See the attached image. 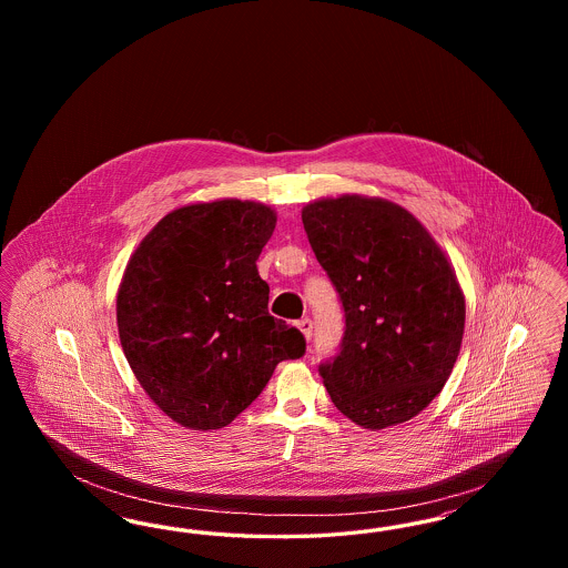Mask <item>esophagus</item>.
I'll return each instance as SVG.
<instances>
[{"mask_svg":"<svg viewBox=\"0 0 568 568\" xmlns=\"http://www.w3.org/2000/svg\"><path fill=\"white\" fill-rule=\"evenodd\" d=\"M296 325L297 329L304 334V338L311 341V336H313V322L311 320H300Z\"/></svg>","mask_w":568,"mask_h":568,"instance_id":"obj_1","label":"esophagus"}]
</instances>
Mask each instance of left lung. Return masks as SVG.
Returning <instances> with one entry per match:
<instances>
[{"mask_svg": "<svg viewBox=\"0 0 568 568\" xmlns=\"http://www.w3.org/2000/svg\"><path fill=\"white\" fill-rule=\"evenodd\" d=\"M302 223L345 308L341 352L320 366L334 406L383 430L433 403L458 359L466 304L433 234L368 195L308 202Z\"/></svg>", "mask_w": 568, "mask_h": 568, "instance_id": "left-lung-1", "label": "left lung"}]
</instances>
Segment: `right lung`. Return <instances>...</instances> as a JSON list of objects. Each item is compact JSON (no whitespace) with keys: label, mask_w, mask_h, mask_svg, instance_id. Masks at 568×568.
I'll return each mask as SVG.
<instances>
[{"label":"right lung","mask_w":568,"mask_h":568,"mask_svg":"<svg viewBox=\"0 0 568 568\" xmlns=\"http://www.w3.org/2000/svg\"><path fill=\"white\" fill-rule=\"evenodd\" d=\"M274 225L260 202L187 204L163 216L123 272L121 347L149 398L185 428L232 424L278 362L304 355L300 329L268 313L255 264Z\"/></svg>","instance_id":"right-lung-1"}]
</instances>
